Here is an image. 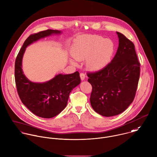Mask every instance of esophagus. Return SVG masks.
Here are the masks:
<instances>
[{"label":"esophagus","instance_id":"esophagus-1","mask_svg":"<svg viewBox=\"0 0 157 157\" xmlns=\"http://www.w3.org/2000/svg\"><path fill=\"white\" fill-rule=\"evenodd\" d=\"M80 78H81V79L82 81L84 80V79H85V78H86V75H85L84 73H80Z\"/></svg>","mask_w":157,"mask_h":157}]
</instances>
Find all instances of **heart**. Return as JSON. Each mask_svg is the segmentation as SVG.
Returning <instances> with one entry per match:
<instances>
[{"instance_id": "b5f03b06", "label": "heart", "mask_w": 157, "mask_h": 157, "mask_svg": "<svg viewBox=\"0 0 157 157\" xmlns=\"http://www.w3.org/2000/svg\"><path fill=\"white\" fill-rule=\"evenodd\" d=\"M114 51L113 42L97 36H86L79 38L74 44L71 54L75 59L82 61L87 59V65L91 70H98L110 61ZM70 63L76 65L73 60Z\"/></svg>"}]
</instances>
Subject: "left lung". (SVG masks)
Here are the masks:
<instances>
[{
    "label": "left lung",
    "instance_id": "8db88e82",
    "mask_svg": "<svg viewBox=\"0 0 157 157\" xmlns=\"http://www.w3.org/2000/svg\"><path fill=\"white\" fill-rule=\"evenodd\" d=\"M116 33L119 43L113 59L101 70L87 73L92 86L91 106L105 117L117 116L131 105L140 75V63L134 44L121 33Z\"/></svg>",
    "mask_w": 157,
    "mask_h": 157
}]
</instances>
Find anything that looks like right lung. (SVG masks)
<instances>
[{"mask_svg":"<svg viewBox=\"0 0 157 157\" xmlns=\"http://www.w3.org/2000/svg\"><path fill=\"white\" fill-rule=\"evenodd\" d=\"M61 31L48 29L30 35L24 41L15 61L14 77L17 91L22 103L34 114L43 118H52L66 107L71 90L81 82L79 73L59 74L44 82H33L24 75L22 61L26 48L37 40L57 34Z\"/></svg>","mask_w":157,"mask_h":157,"instance_id":"obj_1","label":"right lung"}]
</instances>
